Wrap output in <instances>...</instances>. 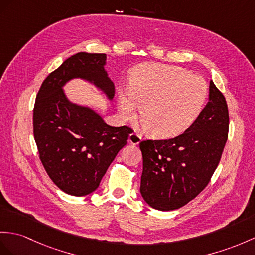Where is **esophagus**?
<instances>
[{
    "instance_id": "obj_1",
    "label": "esophagus",
    "mask_w": 255,
    "mask_h": 255,
    "mask_svg": "<svg viewBox=\"0 0 255 255\" xmlns=\"http://www.w3.org/2000/svg\"><path fill=\"white\" fill-rule=\"evenodd\" d=\"M140 140H141V136L138 135V134H136V133H132V134H129V136H128V141L131 142L132 145H138Z\"/></svg>"
}]
</instances>
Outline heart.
Returning <instances> with one entry per match:
<instances>
[{
  "mask_svg": "<svg viewBox=\"0 0 255 255\" xmlns=\"http://www.w3.org/2000/svg\"><path fill=\"white\" fill-rule=\"evenodd\" d=\"M206 80L175 66H146L133 73L129 95L119 101L124 119H134L137 106L147 131L167 138L186 131L204 107L208 98Z\"/></svg>",
  "mask_w": 255,
  "mask_h": 255,
  "instance_id": "obj_1",
  "label": "heart"
}]
</instances>
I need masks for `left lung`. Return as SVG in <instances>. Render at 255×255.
<instances>
[{
  "instance_id": "8db88e82",
  "label": "left lung",
  "mask_w": 255,
  "mask_h": 255,
  "mask_svg": "<svg viewBox=\"0 0 255 255\" xmlns=\"http://www.w3.org/2000/svg\"><path fill=\"white\" fill-rule=\"evenodd\" d=\"M209 102L186 131L170 139L142 140L140 194L151 208H182L207 187L228 137L226 99L210 81Z\"/></svg>"
}]
</instances>
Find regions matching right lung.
Instances as JSON below:
<instances>
[{
	"instance_id": "1",
	"label": "right lung",
	"mask_w": 255,
	"mask_h": 255,
	"mask_svg": "<svg viewBox=\"0 0 255 255\" xmlns=\"http://www.w3.org/2000/svg\"><path fill=\"white\" fill-rule=\"evenodd\" d=\"M106 54L81 52L66 59L43 81L33 108V135L40 160L49 178L68 195L95 191L133 129L111 127L94 110L71 103L63 86L81 78L109 99L115 84L105 70Z\"/></svg>"
}]
</instances>
